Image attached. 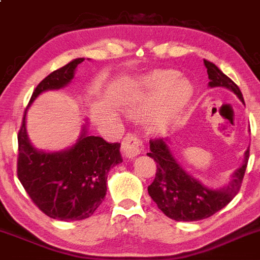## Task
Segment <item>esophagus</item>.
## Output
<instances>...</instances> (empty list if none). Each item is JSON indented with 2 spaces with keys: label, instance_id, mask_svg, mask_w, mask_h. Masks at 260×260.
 I'll return each instance as SVG.
<instances>
[{
  "label": "esophagus",
  "instance_id": "esophagus-1",
  "mask_svg": "<svg viewBox=\"0 0 260 260\" xmlns=\"http://www.w3.org/2000/svg\"><path fill=\"white\" fill-rule=\"evenodd\" d=\"M122 151L126 155V157H135L139 154H141L144 150L143 143L140 141V139L138 136L133 135V134H127L124 138L121 143Z\"/></svg>",
  "mask_w": 260,
  "mask_h": 260
}]
</instances>
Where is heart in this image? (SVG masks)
<instances>
[{"mask_svg":"<svg viewBox=\"0 0 260 260\" xmlns=\"http://www.w3.org/2000/svg\"><path fill=\"white\" fill-rule=\"evenodd\" d=\"M191 95V86L176 71L156 70L140 79L139 87L122 104V111L136 120L148 119L155 135L169 131L180 117Z\"/></svg>","mask_w":260,"mask_h":260,"instance_id":"obj_1","label":"heart"}]
</instances>
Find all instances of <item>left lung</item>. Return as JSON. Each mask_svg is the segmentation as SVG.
I'll list each match as a JSON object with an SVG mask.
<instances>
[{
    "label": "left lung",
    "instance_id": "left-lung-1",
    "mask_svg": "<svg viewBox=\"0 0 260 260\" xmlns=\"http://www.w3.org/2000/svg\"><path fill=\"white\" fill-rule=\"evenodd\" d=\"M204 65L210 80L209 87H224L233 91L244 104L242 91L225 74L210 61L204 60ZM148 155L156 161V175L148 191L157 208L176 221H195L209 218L223 209L238 194L247 169L249 148L244 152L242 165L232 174L228 183L215 189L204 185L184 169L171 150L168 139L150 140Z\"/></svg>",
    "mask_w": 260,
    "mask_h": 260
}]
</instances>
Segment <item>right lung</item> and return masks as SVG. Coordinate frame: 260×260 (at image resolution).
Returning <instances> with one entry per match:
<instances>
[{
	"instance_id": "1",
	"label": "right lung",
	"mask_w": 260,
	"mask_h": 260,
	"mask_svg": "<svg viewBox=\"0 0 260 260\" xmlns=\"http://www.w3.org/2000/svg\"><path fill=\"white\" fill-rule=\"evenodd\" d=\"M84 57L51 72L34 91L18 133L17 176L32 202L47 216L63 221L89 218L106 195L108 174L122 162L120 144L89 135V122L82 126L76 143L58 151L36 149L26 127L28 108L42 92L68 86Z\"/></svg>"
}]
</instances>
